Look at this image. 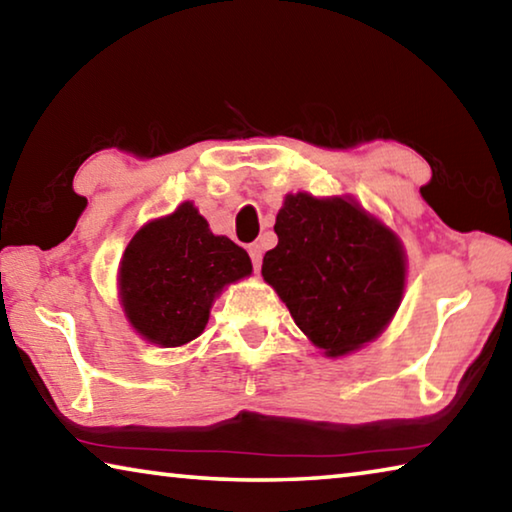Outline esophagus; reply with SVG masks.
I'll return each mask as SVG.
<instances>
[{
	"label": "esophagus",
	"mask_w": 512,
	"mask_h": 512,
	"mask_svg": "<svg viewBox=\"0 0 512 512\" xmlns=\"http://www.w3.org/2000/svg\"><path fill=\"white\" fill-rule=\"evenodd\" d=\"M248 255H250V259H253L255 271H259V266H262V246H259V244H250V246H248Z\"/></svg>",
	"instance_id": "1"
}]
</instances>
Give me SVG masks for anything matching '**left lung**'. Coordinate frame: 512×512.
Here are the masks:
<instances>
[{
	"mask_svg": "<svg viewBox=\"0 0 512 512\" xmlns=\"http://www.w3.org/2000/svg\"><path fill=\"white\" fill-rule=\"evenodd\" d=\"M262 275L325 357L375 341L402 302L400 237L352 196H284Z\"/></svg>",
	"mask_w": 512,
	"mask_h": 512,
	"instance_id": "1",
	"label": "left lung"
}]
</instances>
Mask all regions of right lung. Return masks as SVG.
I'll return each instance as SVG.
<instances>
[{"mask_svg":"<svg viewBox=\"0 0 512 512\" xmlns=\"http://www.w3.org/2000/svg\"><path fill=\"white\" fill-rule=\"evenodd\" d=\"M250 273L246 250L214 235L185 201L128 241L117 273L119 305L144 341L180 348L203 334L219 293Z\"/></svg>","mask_w":512,"mask_h":512,"instance_id":"right-lung-1","label":"right lung"}]
</instances>
